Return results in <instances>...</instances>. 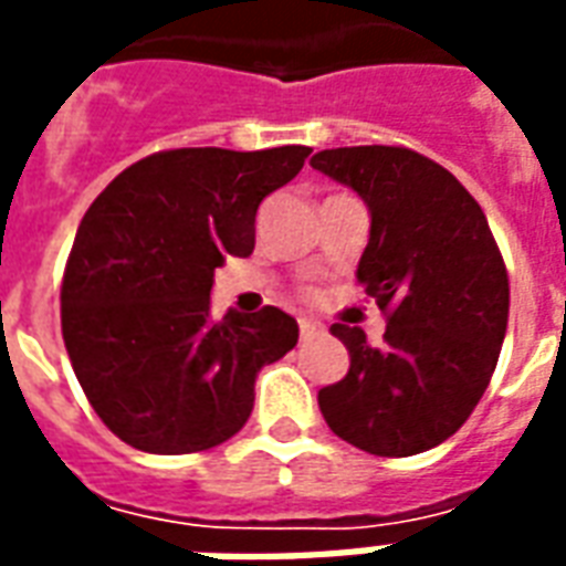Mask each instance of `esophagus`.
I'll return each instance as SVG.
<instances>
[{"label": "esophagus", "instance_id": "obj_1", "mask_svg": "<svg viewBox=\"0 0 566 566\" xmlns=\"http://www.w3.org/2000/svg\"><path fill=\"white\" fill-rule=\"evenodd\" d=\"M321 333H324V327H321L318 321L300 318V339H303V343H308V339H315V336H321Z\"/></svg>", "mask_w": 566, "mask_h": 566}]
</instances>
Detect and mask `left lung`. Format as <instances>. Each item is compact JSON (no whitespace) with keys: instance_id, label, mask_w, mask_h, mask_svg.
<instances>
[{"instance_id":"8db88e82","label":"left lung","mask_w":566,"mask_h":566,"mask_svg":"<svg viewBox=\"0 0 566 566\" xmlns=\"http://www.w3.org/2000/svg\"><path fill=\"white\" fill-rule=\"evenodd\" d=\"M318 172L369 209L357 284L388 315L385 345L333 324L352 367L318 391L333 433L379 458L446 442L482 400L510 318V275L485 211L439 163L400 145L318 150Z\"/></svg>"}]
</instances>
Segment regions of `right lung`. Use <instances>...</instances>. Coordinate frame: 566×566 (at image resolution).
I'll list each match as a JSON object with an SVG mask.
<instances>
[{
  "label": "right lung",
  "instance_id": "1",
  "mask_svg": "<svg viewBox=\"0 0 566 566\" xmlns=\"http://www.w3.org/2000/svg\"><path fill=\"white\" fill-rule=\"evenodd\" d=\"M308 150H157L93 199L63 272V343L96 416L127 446H221L245 427L260 369L296 345L282 308L214 321L209 294L223 260L254 251L260 202Z\"/></svg>",
  "mask_w": 566,
  "mask_h": 566
}]
</instances>
